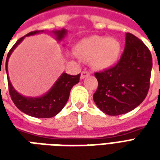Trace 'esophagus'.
I'll return each mask as SVG.
<instances>
[{
  "label": "esophagus",
  "instance_id": "obj_1",
  "mask_svg": "<svg viewBox=\"0 0 160 160\" xmlns=\"http://www.w3.org/2000/svg\"><path fill=\"white\" fill-rule=\"evenodd\" d=\"M87 76H89V73H88V72H87V71L81 72V74H80V79H81V80H83V79H85V78Z\"/></svg>",
  "mask_w": 160,
  "mask_h": 160
}]
</instances>
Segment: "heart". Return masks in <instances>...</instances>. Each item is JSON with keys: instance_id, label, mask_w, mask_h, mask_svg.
<instances>
[{"instance_id": "obj_1", "label": "heart", "mask_w": 160, "mask_h": 160, "mask_svg": "<svg viewBox=\"0 0 160 160\" xmlns=\"http://www.w3.org/2000/svg\"><path fill=\"white\" fill-rule=\"evenodd\" d=\"M120 52V42L113 38L91 36L81 39L74 46V54L89 61L92 67L98 70L112 66L118 61Z\"/></svg>"}]
</instances>
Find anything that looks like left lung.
Masks as SVG:
<instances>
[{"mask_svg":"<svg viewBox=\"0 0 160 160\" xmlns=\"http://www.w3.org/2000/svg\"><path fill=\"white\" fill-rule=\"evenodd\" d=\"M125 48L113 68L95 73L98 82L93 100L110 116L133 111L148 95L152 68L151 52L138 38L126 33Z\"/></svg>","mask_w":160,"mask_h":160,"instance_id":"left-lung-1","label":"left lung"}]
</instances>
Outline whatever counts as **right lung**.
Returning <instances> with one entry per match:
<instances>
[{
    "mask_svg": "<svg viewBox=\"0 0 160 160\" xmlns=\"http://www.w3.org/2000/svg\"><path fill=\"white\" fill-rule=\"evenodd\" d=\"M43 31H36L26 34L21 38H19L15 44L12 46L10 51L8 54L6 60V71L8 75L9 93L12 98V102L14 103L16 107L26 115L37 118H49L55 117L56 115L62 111L65 106L69 98L70 91L72 87L80 81V73L77 75H70L66 73H62L61 76L57 79L55 84L46 93L40 97H26L18 92L12 87L11 81L9 80L8 64L10 56L12 55L13 50L17 48L20 42H22L26 37L32 36L38 33H42ZM57 41H62L66 37L68 31L66 29L56 30L51 32Z\"/></svg>",
    "mask_w": 160,
    "mask_h": 160,
    "instance_id": "1",
    "label": "right lung"
}]
</instances>
